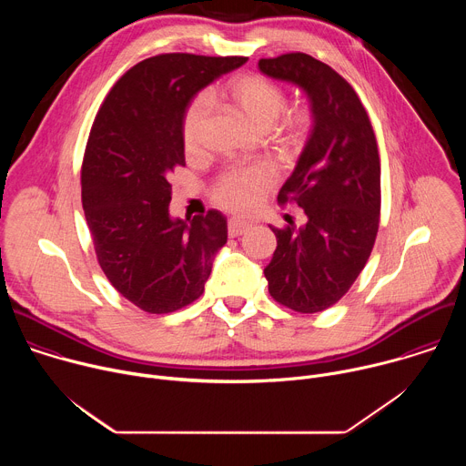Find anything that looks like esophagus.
I'll use <instances>...</instances> for the list:
<instances>
[{
    "label": "esophagus",
    "instance_id": "esophagus-1",
    "mask_svg": "<svg viewBox=\"0 0 466 466\" xmlns=\"http://www.w3.org/2000/svg\"><path fill=\"white\" fill-rule=\"evenodd\" d=\"M248 228H250V223L241 219V218H230L228 219V236H232V238L245 234Z\"/></svg>",
    "mask_w": 466,
    "mask_h": 466
}]
</instances>
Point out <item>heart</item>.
Returning a JSON list of instances; mask_svg holds the SVG:
<instances>
[{
  "label": "heart",
  "instance_id": "obj_1",
  "mask_svg": "<svg viewBox=\"0 0 466 466\" xmlns=\"http://www.w3.org/2000/svg\"><path fill=\"white\" fill-rule=\"evenodd\" d=\"M228 97L241 110L252 127L265 132L273 127L277 128V140L286 149H299L313 125V116L306 106H295L286 110V92L259 76H239L234 77L227 86ZM212 110V97L208 94L195 96L182 114V144L187 153H197L201 147L203 130ZM283 116H280L279 114ZM277 180V171L271 164H252L228 167L214 180L210 195L212 201L230 212L252 210L259 198L268 193Z\"/></svg>",
  "mask_w": 466,
  "mask_h": 466
}]
</instances>
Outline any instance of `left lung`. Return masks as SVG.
Returning <instances> with one entry per match:
<instances>
[{"label": "left lung", "mask_w": 466, "mask_h": 466, "mask_svg": "<svg viewBox=\"0 0 466 466\" xmlns=\"http://www.w3.org/2000/svg\"><path fill=\"white\" fill-rule=\"evenodd\" d=\"M258 66L311 103V135L279 193L280 205H299L308 221L271 227L277 250L263 275L279 304L317 313L352 288L372 252L381 208L378 144L356 90L328 64L297 51Z\"/></svg>", "instance_id": "obj_1"}]
</instances>
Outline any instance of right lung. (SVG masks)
I'll list each match as a JSON object with an SVG mask.
<instances>
[{
	"label": "right lung",
	"instance_id": "obj_1",
	"mask_svg": "<svg viewBox=\"0 0 466 466\" xmlns=\"http://www.w3.org/2000/svg\"><path fill=\"white\" fill-rule=\"evenodd\" d=\"M245 62L191 53L146 58L117 79L90 128L81 187L96 256L116 291L147 313H171L201 297L227 243L218 210L169 218V177L186 166L187 103Z\"/></svg>",
	"mask_w": 466,
	"mask_h": 466
}]
</instances>
